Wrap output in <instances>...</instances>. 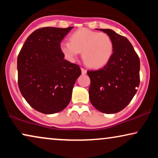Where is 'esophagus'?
<instances>
[{
  "label": "esophagus",
  "instance_id": "1",
  "mask_svg": "<svg viewBox=\"0 0 158 158\" xmlns=\"http://www.w3.org/2000/svg\"><path fill=\"white\" fill-rule=\"evenodd\" d=\"M81 71H82V74L83 75H85L86 73H87V70L83 68H81Z\"/></svg>",
  "mask_w": 158,
  "mask_h": 158
}]
</instances>
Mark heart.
I'll return each mask as SVG.
<instances>
[{
  "label": "heart",
  "mask_w": 158,
  "mask_h": 158,
  "mask_svg": "<svg viewBox=\"0 0 158 158\" xmlns=\"http://www.w3.org/2000/svg\"><path fill=\"white\" fill-rule=\"evenodd\" d=\"M70 42L60 43V50L70 61L82 52V57L88 66L100 68L105 66L111 60L114 52V42L105 33L92 31L83 28L71 34Z\"/></svg>",
  "instance_id": "heart-1"
}]
</instances>
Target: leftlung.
<instances>
[{
  "mask_svg": "<svg viewBox=\"0 0 158 158\" xmlns=\"http://www.w3.org/2000/svg\"><path fill=\"white\" fill-rule=\"evenodd\" d=\"M114 42L109 62L98 70L87 71L90 79L89 98L99 111L115 114L124 109L139 85L140 62L129 41L111 29H99Z\"/></svg>",
  "mask_w": 158,
  "mask_h": 158,
  "instance_id": "8db88e82",
  "label": "left lung"
}]
</instances>
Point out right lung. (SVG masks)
Here are the masks:
<instances>
[{
  "label": "right lung",
  "instance_id": "obj_1",
  "mask_svg": "<svg viewBox=\"0 0 158 158\" xmlns=\"http://www.w3.org/2000/svg\"><path fill=\"white\" fill-rule=\"evenodd\" d=\"M73 27H44L30 34L17 59L19 90L36 111L52 114L70 103L81 74L76 64L64 60L60 42Z\"/></svg>",
  "mask_w": 158,
  "mask_h": 158
}]
</instances>
